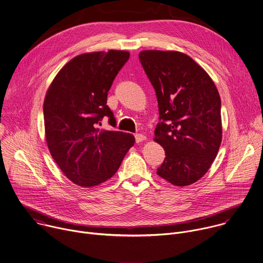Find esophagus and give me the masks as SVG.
Listing matches in <instances>:
<instances>
[{
    "mask_svg": "<svg viewBox=\"0 0 263 263\" xmlns=\"http://www.w3.org/2000/svg\"><path fill=\"white\" fill-rule=\"evenodd\" d=\"M134 137H135V141L138 143V142H141V141H143V140H145V136L144 135H142V134H135L134 135Z\"/></svg>",
    "mask_w": 263,
    "mask_h": 263,
    "instance_id": "1",
    "label": "esophagus"
}]
</instances>
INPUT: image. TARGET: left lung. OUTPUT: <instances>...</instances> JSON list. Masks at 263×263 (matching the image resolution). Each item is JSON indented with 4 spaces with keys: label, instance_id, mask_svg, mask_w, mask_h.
<instances>
[{
    "label": "left lung",
    "instance_id": "obj_1",
    "mask_svg": "<svg viewBox=\"0 0 263 263\" xmlns=\"http://www.w3.org/2000/svg\"><path fill=\"white\" fill-rule=\"evenodd\" d=\"M142 68L159 107L155 141L165 151L158 176L179 187L202 178L222 140L221 99L209 74L179 51L143 50Z\"/></svg>",
    "mask_w": 263,
    "mask_h": 263
}]
</instances>
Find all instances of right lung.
<instances>
[{"label": "right lung", "instance_id": "right-lung-1", "mask_svg": "<svg viewBox=\"0 0 263 263\" xmlns=\"http://www.w3.org/2000/svg\"><path fill=\"white\" fill-rule=\"evenodd\" d=\"M130 53L109 50L75 57L57 74L43 115L49 152L65 176L81 187L110 179L134 144V136L100 130L103 119L117 127L107 94Z\"/></svg>", "mask_w": 263, "mask_h": 263}]
</instances>
